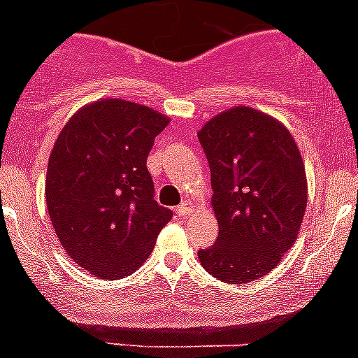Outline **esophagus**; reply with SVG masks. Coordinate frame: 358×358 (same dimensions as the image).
<instances>
[{
  "label": "esophagus",
  "instance_id": "1",
  "mask_svg": "<svg viewBox=\"0 0 358 358\" xmlns=\"http://www.w3.org/2000/svg\"><path fill=\"white\" fill-rule=\"evenodd\" d=\"M194 211V204L190 201H183L182 204L176 208V213H178L180 216H185V215H190V213Z\"/></svg>",
  "mask_w": 358,
  "mask_h": 358
}]
</instances>
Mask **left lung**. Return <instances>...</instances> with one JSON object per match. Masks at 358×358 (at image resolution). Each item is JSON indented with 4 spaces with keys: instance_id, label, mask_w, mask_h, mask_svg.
<instances>
[{
    "instance_id": "left-lung-1",
    "label": "left lung",
    "mask_w": 358,
    "mask_h": 358,
    "mask_svg": "<svg viewBox=\"0 0 358 358\" xmlns=\"http://www.w3.org/2000/svg\"><path fill=\"white\" fill-rule=\"evenodd\" d=\"M211 169L218 239L201 249L215 279L246 284L275 268L298 239L308 201L305 162L289 129L248 106L227 109L197 133Z\"/></svg>"
}]
</instances>
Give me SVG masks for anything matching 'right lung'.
<instances>
[{
	"instance_id": "right-lung-1",
	"label": "right lung",
	"mask_w": 358,
	"mask_h": 358,
	"mask_svg": "<svg viewBox=\"0 0 358 358\" xmlns=\"http://www.w3.org/2000/svg\"><path fill=\"white\" fill-rule=\"evenodd\" d=\"M169 117L102 99L66 122L48 159L45 196L60 244L107 280L131 275L152 252L173 211L154 201L147 157Z\"/></svg>"
}]
</instances>
